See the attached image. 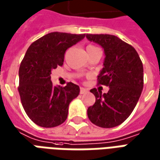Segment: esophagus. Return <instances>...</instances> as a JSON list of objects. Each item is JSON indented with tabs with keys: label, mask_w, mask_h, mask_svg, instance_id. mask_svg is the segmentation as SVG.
I'll list each match as a JSON object with an SVG mask.
<instances>
[{
	"label": "esophagus",
	"mask_w": 160,
	"mask_h": 160,
	"mask_svg": "<svg viewBox=\"0 0 160 160\" xmlns=\"http://www.w3.org/2000/svg\"><path fill=\"white\" fill-rule=\"evenodd\" d=\"M87 92H88V90H87V89H86V88H83V87H80V94L87 93Z\"/></svg>",
	"instance_id": "1"
}]
</instances>
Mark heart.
Masks as SVG:
<instances>
[{"mask_svg": "<svg viewBox=\"0 0 160 160\" xmlns=\"http://www.w3.org/2000/svg\"><path fill=\"white\" fill-rule=\"evenodd\" d=\"M97 49V47H95V46L93 45H87V51H90V50H92V49Z\"/></svg>", "mask_w": 160, "mask_h": 160, "instance_id": "obj_1", "label": "heart"}]
</instances>
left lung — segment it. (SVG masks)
Returning a JSON list of instances; mask_svg holds the SVG:
<instances>
[{
    "instance_id": "1",
    "label": "left lung",
    "mask_w": 160,
    "mask_h": 160,
    "mask_svg": "<svg viewBox=\"0 0 160 160\" xmlns=\"http://www.w3.org/2000/svg\"><path fill=\"white\" fill-rule=\"evenodd\" d=\"M87 39L103 47L104 68L98 85L110 87L107 93L93 88L96 101L87 109V116L95 125L113 128L120 125L134 111L143 89V65L133 46L109 34H87Z\"/></svg>"
}]
</instances>
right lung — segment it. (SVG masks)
<instances>
[{"label":"right lung","mask_w":160,"mask_h":160,"mask_svg":"<svg viewBox=\"0 0 160 160\" xmlns=\"http://www.w3.org/2000/svg\"><path fill=\"white\" fill-rule=\"evenodd\" d=\"M86 34L50 32L33 42L20 63L18 87L27 116L43 128L56 127L68 118L70 102L80 93L72 82L65 87L53 86L51 70L62 66L64 54Z\"/></svg>","instance_id":"add662e5"}]
</instances>
